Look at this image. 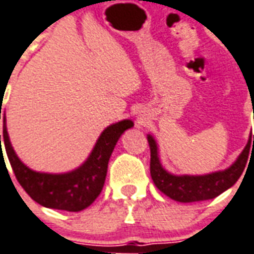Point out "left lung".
<instances>
[{"label":"left lung","mask_w":254,"mask_h":254,"mask_svg":"<svg viewBox=\"0 0 254 254\" xmlns=\"http://www.w3.org/2000/svg\"><path fill=\"white\" fill-rule=\"evenodd\" d=\"M147 140H148L150 151H151L150 172H151L152 182L159 191H162L165 195H168L169 198L177 202H196L213 199L217 195L232 187L238 182V179L246 166L249 150L254 148L253 136V144H252L251 137L238 159L228 169L209 173V175H202V176H189V175L176 176V175L166 172L162 168L159 157H158L157 143L151 134L147 136Z\"/></svg>","instance_id":"left-lung-1"}]
</instances>
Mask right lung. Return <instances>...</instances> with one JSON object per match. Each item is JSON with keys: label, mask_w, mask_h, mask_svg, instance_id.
Returning <instances> with one entry per match:
<instances>
[{"label": "right lung", "mask_w": 254, "mask_h": 254, "mask_svg": "<svg viewBox=\"0 0 254 254\" xmlns=\"http://www.w3.org/2000/svg\"><path fill=\"white\" fill-rule=\"evenodd\" d=\"M1 118L3 121V130L2 136L0 134V157H3L1 147L2 139L9 164L19 184L42 206L67 212L84 210L99 196L106 182L107 166L115 144L122 133L133 127L130 120H124L110 125L100 134L89 158L78 169L62 175H52L31 170L17 158L9 141L5 114H1L0 107V120Z\"/></svg>", "instance_id": "obj_1"}]
</instances>
